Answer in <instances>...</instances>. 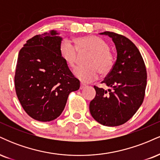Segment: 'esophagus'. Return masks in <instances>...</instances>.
I'll list each match as a JSON object with an SVG mask.
<instances>
[{"mask_svg":"<svg viewBox=\"0 0 160 160\" xmlns=\"http://www.w3.org/2000/svg\"><path fill=\"white\" fill-rule=\"evenodd\" d=\"M85 86H86V84H84V83H82V82H81V83H80V89H83V88L85 87Z\"/></svg>","mask_w":160,"mask_h":160,"instance_id":"34e87169","label":"esophagus"}]
</instances>
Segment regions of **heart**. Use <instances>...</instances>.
<instances>
[{
	"label": "heart",
	"instance_id": "1",
	"mask_svg": "<svg viewBox=\"0 0 160 160\" xmlns=\"http://www.w3.org/2000/svg\"><path fill=\"white\" fill-rule=\"evenodd\" d=\"M74 43L75 47L69 40H63L60 44L59 53L65 63L73 68L78 57L77 50L90 52L86 60L87 65L78 66L74 70L77 78L82 82H91L98 78V71L101 74H107L111 71L114 58L105 41L96 36L89 35L77 38Z\"/></svg>",
	"mask_w": 160,
	"mask_h": 160
}]
</instances>
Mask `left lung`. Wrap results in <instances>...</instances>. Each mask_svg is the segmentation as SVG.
<instances>
[{"label": "left lung", "mask_w": 160, "mask_h": 160, "mask_svg": "<svg viewBox=\"0 0 160 160\" xmlns=\"http://www.w3.org/2000/svg\"><path fill=\"white\" fill-rule=\"evenodd\" d=\"M111 38L117 57L113 68L102 83L108 90L94 86L96 95L90 102L89 111L97 122L105 126H117L126 122L140 108L147 86V71L140 52L126 37L104 32Z\"/></svg>", "instance_id": "left-lung-1"}]
</instances>
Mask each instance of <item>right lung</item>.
<instances>
[{
	"label": "right lung",
	"mask_w": 160,
	"mask_h": 160,
	"mask_svg": "<svg viewBox=\"0 0 160 160\" xmlns=\"http://www.w3.org/2000/svg\"><path fill=\"white\" fill-rule=\"evenodd\" d=\"M52 30L27 40L20 49L15 87L20 104L34 120L49 122L64 111L71 92L80 89V80L62 59V38Z\"/></svg>",
	"instance_id": "right-lung-1"
}]
</instances>
